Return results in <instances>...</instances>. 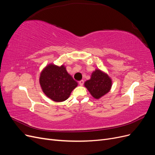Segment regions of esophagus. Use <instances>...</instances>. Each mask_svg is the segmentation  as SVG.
Masks as SVG:
<instances>
[{"label":"esophagus","mask_w":155,"mask_h":155,"mask_svg":"<svg viewBox=\"0 0 155 155\" xmlns=\"http://www.w3.org/2000/svg\"><path fill=\"white\" fill-rule=\"evenodd\" d=\"M83 84H84V81L83 80H81V81H79V85L80 86H83Z\"/></svg>","instance_id":"obj_1"}]
</instances>
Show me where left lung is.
Instances as JSON below:
<instances>
[{
    "label": "left lung",
    "mask_w": 155,
    "mask_h": 155,
    "mask_svg": "<svg viewBox=\"0 0 155 155\" xmlns=\"http://www.w3.org/2000/svg\"><path fill=\"white\" fill-rule=\"evenodd\" d=\"M112 83L109 75L100 69H96L92 73L91 79L84 83V86L94 98L98 100L110 91Z\"/></svg>",
    "instance_id": "1"
}]
</instances>
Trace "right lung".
Instances as JSON below:
<instances>
[{"label":"right lung","instance_id":"1","mask_svg":"<svg viewBox=\"0 0 155 155\" xmlns=\"http://www.w3.org/2000/svg\"><path fill=\"white\" fill-rule=\"evenodd\" d=\"M39 83L45 94L55 102L67 100L78 86V82L67 72L64 65L58 66L52 63L42 70Z\"/></svg>","mask_w":155,"mask_h":155}]
</instances>
